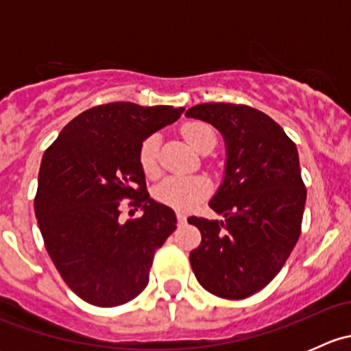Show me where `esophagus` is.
<instances>
[{
    "mask_svg": "<svg viewBox=\"0 0 351 351\" xmlns=\"http://www.w3.org/2000/svg\"><path fill=\"white\" fill-rule=\"evenodd\" d=\"M176 219H178V224L180 226L186 224V215L182 214V212H176Z\"/></svg>",
    "mask_w": 351,
    "mask_h": 351,
    "instance_id": "obj_1",
    "label": "esophagus"
}]
</instances>
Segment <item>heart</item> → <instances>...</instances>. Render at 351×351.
<instances>
[{
    "label": "heart",
    "mask_w": 351,
    "mask_h": 351,
    "mask_svg": "<svg viewBox=\"0 0 351 351\" xmlns=\"http://www.w3.org/2000/svg\"><path fill=\"white\" fill-rule=\"evenodd\" d=\"M183 137L186 143L198 149L207 137L214 136L210 127L205 123L192 122L183 125ZM215 137V136H214ZM158 136H151L141 144L139 149V165L147 176L158 175ZM210 193V182L204 176H169L162 180L154 190L156 200L176 210H190L200 200Z\"/></svg>",
    "instance_id": "obj_1"
}]
</instances>
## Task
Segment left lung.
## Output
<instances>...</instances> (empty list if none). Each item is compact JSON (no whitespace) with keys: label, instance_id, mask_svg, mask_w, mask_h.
I'll return each mask as SVG.
<instances>
[{"label":"left lung","instance_id":"1","mask_svg":"<svg viewBox=\"0 0 351 351\" xmlns=\"http://www.w3.org/2000/svg\"><path fill=\"white\" fill-rule=\"evenodd\" d=\"M185 117L210 123L226 144L224 178L208 202L224 221L189 217L202 232L190 265L210 293L246 299L274 280L300 236L299 153L274 119L246 105L202 104Z\"/></svg>","mask_w":351,"mask_h":351}]
</instances>
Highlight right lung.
<instances>
[{"label": "right lung", "instance_id": "add662e5", "mask_svg": "<svg viewBox=\"0 0 351 351\" xmlns=\"http://www.w3.org/2000/svg\"><path fill=\"white\" fill-rule=\"evenodd\" d=\"M183 112L130 101L98 105L74 117L42 158L38 229L61 277L88 304L115 307L136 299L149 282L156 250L176 229L173 208L147 193L139 149ZM123 197L133 198L143 218L119 222Z\"/></svg>", "mask_w": 351, "mask_h": 351}]
</instances>
